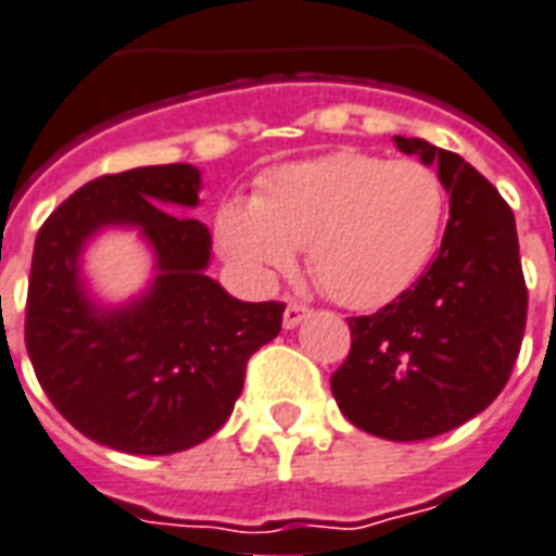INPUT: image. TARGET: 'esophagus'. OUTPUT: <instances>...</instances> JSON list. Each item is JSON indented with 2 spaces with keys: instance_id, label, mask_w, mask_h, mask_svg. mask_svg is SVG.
Segmentation results:
<instances>
[{
  "instance_id": "obj_1",
  "label": "esophagus",
  "mask_w": 556,
  "mask_h": 556,
  "mask_svg": "<svg viewBox=\"0 0 556 556\" xmlns=\"http://www.w3.org/2000/svg\"><path fill=\"white\" fill-rule=\"evenodd\" d=\"M306 315H309V309H306L304 304H299V301H290V304H287V309H283V327H287V330H295V327L304 321Z\"/></svg>"
}]
</instances>
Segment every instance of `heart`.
<instances>
[{
  "instance_id": "b5f03b06",
  "label": "heart",
  "mask_w": 556,
  "mask_h": 556,
  "mask_svg": "<svg viewBox=\"0 0 556 556\" xmlns=\"http://www.w3.org/2000/svg\"><path fill=\"white\" fill-rule=\"evenodd\" d=\"M447 192L416 160L330 152L273 168L255 201L215 212V243L252 287L306 266L332 301L372 309L399 299L439 247Z\"/></svg>"
}]
</instances>
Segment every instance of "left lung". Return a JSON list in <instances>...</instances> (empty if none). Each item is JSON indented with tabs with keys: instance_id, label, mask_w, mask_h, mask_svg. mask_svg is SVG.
Here are the masks:
<instances>
[{
	"instance_id": "1",
	"label": "left lung",
	"mask_w": 556,
	"mask_h": 556,
	"mask_svg": "<svg viewBox=\"0 0 556 556\" xmlns=\"http://www.w3.org/2000/svg\"><path fill=\"white\" fill-rule=\"evenodd\" d=\"M396 149L437 166L451 220L433 264L379 313L350 318L330 388L355 428L416 442L459 428L500 396L526 332L528 290L514 212L459 154L419 137Z\"/></svg>"
}]
</instances>
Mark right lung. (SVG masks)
Here are the masks:
<instances>
[{"label": "right lung", "instance_id": "right-lung-1", "mask_svg": "<svg viewBox=\"0 0 556 556\" xmlns=\"http://www.w3.org/2000/svg\"><path fill=\"white\" fill-rule=\"evenodd\" d=\"M189 163L102 175L48 217L34 243L25 344L53 407L111 451L180 454L232 413L247 362L281 332L283 304L232 299L208 278L212 235ZM105 228H135L153 252L147 290L117 305L81 269Z\"/></svg>", "mask_w": 556, "mask_h": 556}]
</instances>
